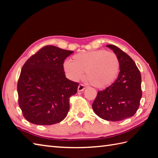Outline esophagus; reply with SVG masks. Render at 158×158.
Returning <instances> with one entry per match:
<instances>
[{"label": "esophagus", "instance_id": "esophagus-1", "mask_svg": "<svg viewBox=\"0 0 158 158\" xmlns=\"http://www.w3.org/2000/svg\"><path fill=\"white\" fill-rule=\"evenodd\" d=\"M85 89V88L84 87V85L82 84H79L78 86V88H77V90H78V92H82Z\"/></svg>", "mask_w": 158, "mask_h": 158}]
</instances>
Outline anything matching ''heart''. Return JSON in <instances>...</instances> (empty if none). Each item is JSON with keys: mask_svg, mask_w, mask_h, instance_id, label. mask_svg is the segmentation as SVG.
<instances>
[{"mask_svg": "<svg viewBox=\"0 0 158 158\" xmlns=\"http://www.w3.org/2000/svg\"><path fill=\"white\" fill-rule=\"evenodd\" d=\"M63 69L74 81L81 79L85 72V79L89 85L104 89L115 81L119 73L120 62L115 53L98 49L75 54L73 61L64 62Z\"/></svg>", "mask_w": 158, "mask_h": 158, "instance_id": "b5f03b06", "label": "heart"}]
</instances>
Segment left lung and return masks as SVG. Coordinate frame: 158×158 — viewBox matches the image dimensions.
Instances as JSON below:
<instances>
[{
  "label": "left lung",
  "instance_id": "1",
  "mask_svg": "<svg viewBox=\"0 0 158 158\" xmlns=\"http://www.w3.org/2000/svg\"><path fill=\"white\" fill-rule=\"evenodd\" d=\"M118 57L120 71L116 81L99 91L92 104L94 111L100 118L117 122L132 117L142 97L141 75L130 57L113 45H107Z\"/></svg>",
  "mask_w": 158,
  "mask_h": 158
}]
</instances>
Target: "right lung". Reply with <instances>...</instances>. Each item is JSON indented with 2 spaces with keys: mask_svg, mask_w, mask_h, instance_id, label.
Here are the masks:
<instances>
[{
  "mask_svg": "<svg viewBox=\"0 0 158 158\" xmlns=\"http://www.w3.org/2000/svg\"><path fill=\"white\" fill-rule=\"evenodd\" d=\"M73 53L48 45L23 64L18 83V102L29 122L52 125L66 117L69 98L77 92L79 85L64 72V61Z\"/></svg>",
  "mask_w": 158,
  "mask_h": 158,
  "instance_id": "right-lung-1",
  "label": "right lung"
}]
</instances>
